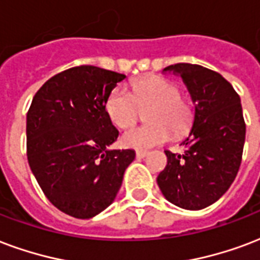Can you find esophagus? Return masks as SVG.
<instances>
[{
    "label": "esophagus",
    "instance_id": "1",
    "mask_svg": "<svg viewBox=\"0 0 260 260\" xmlns=\"http://www.w3.org/2000/svg\"><path fill=\"white\" fill-rule=\"evenodd\" d=\"M148 155V151H146V150H138L136 151V158H144V156H147Z\"/></svg>",
    "mask_w": 260,
    "mask_h": 260
}]
</instances>
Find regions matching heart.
Listing matches in <instances>:
<instances>
[{"label": "heart", "mask_w": 260, "mask_h": 260, "mask_svg": "<svg viewBox=\"0 0 260 260\" xmlns=\"http://www.w3.org/2000/svg\"><path fill=\"white\" fill-rule=\"evenodd\" d=\"M147 112V124L124 132L121 144L129 148H150L181 135L191 126L193 113L187 99L180 94L174 82L161 76L138 79L131 84V92L116 87L106 99V113L113 124L128 128L138 121L142 110Z\"/></svg>", "instance_id": "heart-1"}]
</instances>
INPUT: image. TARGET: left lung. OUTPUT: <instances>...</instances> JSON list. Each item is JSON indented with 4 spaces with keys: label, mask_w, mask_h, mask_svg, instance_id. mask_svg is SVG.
Masks as SVG:
<instances>
[{
    "label": "left lung",
    "mask_w": 260,
    "mask_h": 260,
    "mask_svg": "<svg viewBox=\"0 0 260 260\" xmlns=\"http://www.w3.org/2000/svg\"><path fill=\"white\" fill-rule=\"evenodd\" d=\"M164 71L183 77L195 120L183 154L165 151L168 165L156 183L170 203L202 210L229 189L240 168L245 140L240 96L225 77L201 65L180 62Z\"/></svg>",
    "instance_id": "1"
}]
</instances>
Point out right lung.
Masks as SVG:
<instances>
[{
  "label": "right lung",
  "mask_w": 260,
  "mask_h": 260,
  "mask_svg": "<svg viewBox=\"0 0 260 260\" xmlns=\"http://www.w3.org/2000/svg\"><path fill=\"white\" fill-rule=\"evenodd\" d=\"M125 75L79 65L57 73L27 113V158L43 193L62 213L87 219L110 206L134 150H108L118 131L106 99Z\"/></svg>",
  "instance_id": "obj_1"
}]
</instances>
